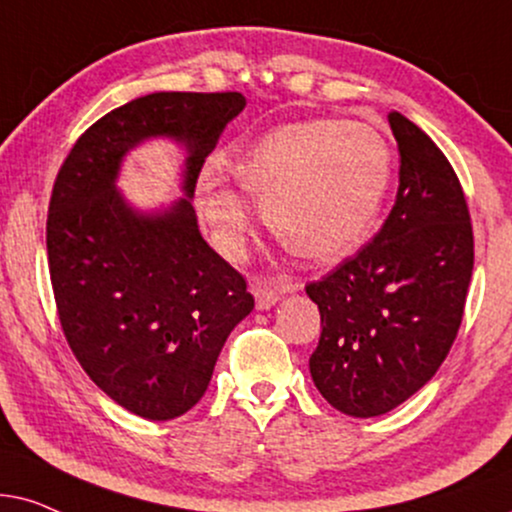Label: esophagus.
Masks as SVG:
<instances>
[{
    "mask_svg": "<svg viewBox=\"0 0 512 512\" xmlns=\"http://www.w3.org/2000/svg\"><path fill=\"white\" fill-rule=\"evenodd\" d=\"M252 295H255V302H257V309L264 311V309H271L278 299H281L283 292H295L297 285L290 283V281H267V278H255L252 281Z\"/></svg>",
    "mask_w": 512,
    "mask_h": 512,
    "instance_id": "34e87169",
    "label": "esophagus"
}]
</instances>
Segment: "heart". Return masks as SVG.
I'll list each match as a JSON object with an SVG mask.
<instances>
[{
	"mask_svg": "<svg viewBox=\"0 0 512 512\" xmlns=\"http://www.w3.org/2000/svg\"><path fill=\"white\" fill-rule=\"evenodd\" d=\"M236 187L262 206L271 234L313 262L344 257L363 241L391 185L393 154L365 121L309 119L278 126L229 161ZM201 213L229 257L250 231L245 203L203 185Z\"/></svg>",
	"mask_w": 512,
	"mask_h": 512,
	"instance_id": "heart-1",
	"label": "heart"
}]
</instances>
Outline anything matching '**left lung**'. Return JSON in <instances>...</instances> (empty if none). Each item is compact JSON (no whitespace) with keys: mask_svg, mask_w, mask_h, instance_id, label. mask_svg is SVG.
Returning <instances> with one entry per match:
<instances>
[{"mask_svg":"<svg viewBox=\"0 0 512 512\" xmlns=\"http://www.w3.org/2000/svg\"><path fill=\"white\" fill-rule=\"evenodd\" d=\"M400 185L384 227L306 285L320 332L313 384L335 410L391 412L433 379L459 332L473 274V227L447 156L400 112L388 114Z\"/></svg>","mask_w":512,"mask_h":512,"instance_id":"obj_1","label":"left lung"}]
</instances>
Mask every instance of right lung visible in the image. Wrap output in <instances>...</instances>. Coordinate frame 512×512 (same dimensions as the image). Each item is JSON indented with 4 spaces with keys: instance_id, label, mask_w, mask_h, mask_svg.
<instances>
[{
    "instance_id": "1",
    "label": "right lung",
    "mask_w": 512,
    "mask_h": 512,
    "mask_svg": "<svg viewBox=\"0 0 512 512\" xmlns=\"http://www.w3.org/2000/svg\"><path fill=\"white\" fill-rule=\"evenodd\" d=\"M245 98L152 93L95 121L53 185L46 250L65 339L114 403L168 421L199 403L229 332L255 299L245 278L203 241L196 180ZM149 137L186 147V199L135 211L116 189L120 161Z\"/></svg>"
}]
</instances>
